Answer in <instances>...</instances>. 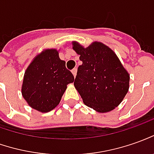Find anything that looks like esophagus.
<instances>
[{"label":"esophagus","instance_id":"esophagus-1","mask_svg":"<svg viewBox=\"0 0 154 154\" xmlns=\"http://www.w3.org/2000/svg\"><path fill=\"white\" fill-rule=\"evenodd\" d=\"M72 74H73V75H74L75 77L76 76V74H77V69H76V68L72 69Z\"/></svg>","mask_w":154,"mask_h":154}]
</instances>
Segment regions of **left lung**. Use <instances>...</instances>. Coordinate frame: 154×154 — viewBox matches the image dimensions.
Segmentation results:
<instances>
[{"instance_id": "8db88e82", "label": "left lung", "mask_w": 154, "mask_h": 154, "mask_svg": "<svg viewBox=\"0 0 154 154\" xmlns=\"http://www.w3.org/2000/svg\"><path fill=\"white\" fill-rule=\"evenodd\" d=\"M72 44L82 61L74 85L85 105L100 113L114 110L128 93V72L113 50L102 43L94 42L87 48L75 41Z\"/></svg>"}]
</instances>
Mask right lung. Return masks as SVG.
Instances as JSON below:
<instances>
[{
	"label": "right lung",
	"instance_id": "right-lung-1",
	"mask_svg": "<svg viewBox=\"0 0 154 154\" xmlns=\"http://www.w3.org/2000/svg\"><path fill=\"white\" fill-rule=\"evenodd\" d=\"M74 75L59 59L57 49H45L35 57L26 68L22 95L31 107L48 112L60 102L67 85L73 83Z\"/></svg>",
	"mask_w": 154,
	"mask_h": 154
}]
</instances>
